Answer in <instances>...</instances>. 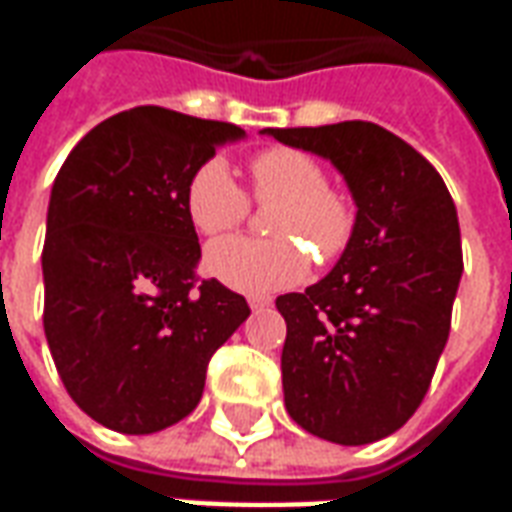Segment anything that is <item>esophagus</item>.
I'll return each instance as SVG.
<instances>
[{"label":"esophagus","instance_id":"esophagus-1","mask_svg":"<svg viewBox=\"0 0 512 512\" xmlns=\"http://www.w3.org/2000/svg\"><path fill=\"white\" fill-rule=\"evenodd\" d=\"M249 307H252V310H266V307H271V299H268V296H252V299H249Z\"/></svg>","mask_w":512,"mask_h":512}]
</instances>
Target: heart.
Returning a JSON list of instances; mask_svg holds the SVG:
<instances>
[{"instance_id":"heart-1","label":"heart","mask_w":512,"mask_h":512,"mask_svg":"<svg viewBox=\"0 0 512 512\" xmlns=\"http://www.w3.org/2000/svg\"><path fill=\"white\" fill-rule=\"evenodd\" d=\"M257 202H277L268 233L277 238H224L208 246L202 266L227 288L263 296L299 285L318 260H334L354 235V205L326 183L321 161L296 147H268L249 164ZM186 216L205 238L230 233L246 219L249 200L222 158H208L186 180Z\"/></svg>"}]
</instances>
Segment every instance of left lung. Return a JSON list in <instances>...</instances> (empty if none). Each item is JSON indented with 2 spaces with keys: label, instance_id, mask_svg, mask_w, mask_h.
Here are the masks:
<instances>
[{
  "label": "left lung",
  "instance_id": "1",
  "mask_svg": "<svg viewBox=\"0 0 512 512\" xmlns=\"http://www.w3.org/2000/svg\"><path fill=\"white\" fill-rule=\"evenodd\" d=\"M263 134L329 158L356 202L337 266L277 299L285 408L318 439H384L419 408L450 337L463 274L455 202L428 158L376 123Z\"/></svg>",
  "mask_w": 512,
  "mask_h": 512
}]
</instances>
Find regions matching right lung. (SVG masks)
<instances>
[{
    "label": "right lung",
    "mask_w": 512,
    "mask_h": 512,
    "mask_svg": "<svg viewBox=\"0 0 512 512\" xmlns=\"http://www.w3.org/2000/svg\"><path fill=\"white\" fill-rule=\"evenodd\" d=\"M244 128L136 106L73 147L51 186L43 329L62 384L87 417L145 436L197 408L216 348L249 304L197 285L200 241L186 180Z\"/></svg>",
    "instance_id": "right-lung-1"
}]
</instances>
